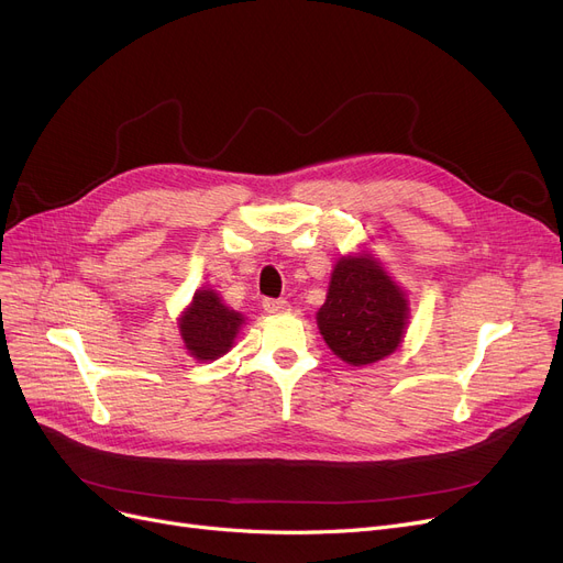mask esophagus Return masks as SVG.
Segmentation results:
<instances>
[{
  "label": "esophagus",
  "instance_id": "34e87169",
  "mask_svg": "<svg viewBox=\"0 0 563 563\" xmlns=\"http://www.w3.org/2000/svg\"><path fill=\"white\" fill-rule=\"evenodd\" d=\"M262 308H264L266 312L276 314V312H287V310H289V303H287L285 299H264V301H262Z\"/></svg>",
  "mask_w": 563,
  "mask_h": 563
}]
</instances>
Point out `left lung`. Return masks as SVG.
I'll return each mask as SVG.
<instances>
[{
	"mask_svg": "<svg viewBox=\"0 0 563 563\" xmlns=\"http://www.w3.org/2000/svg\"><path fill=\"white\" fill-rule=\"evenodd\" d=\"M406 319L404 291L367 255L335 264L327 303L317 312L323 340L353 367L390 356L404 338Z\"/></svg>",
	"mask_w": 563,
	"mask_h": 563,
	"instance_id": "obj_1",
	"label": "left lung"
}]
</instances>
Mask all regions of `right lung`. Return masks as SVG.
Here are the masks:
<instances>
[{
	"label": "right lung",
	"instance_id": "obj_1",
	"mask_svg": "<svg viewBox=\"0 0 563 563\" xmlns=\"http://www.w3.org/2000/svg\"><path fill=\"white\" fill-rule=\"evenodd\" d=\"M244 317L221 303L214 289H198L194 303L180 317V335L198 361H217L232 346Z\"/></svg>",
	"mask_w": 563,
	"mask_h": 563
}]
</instances>
